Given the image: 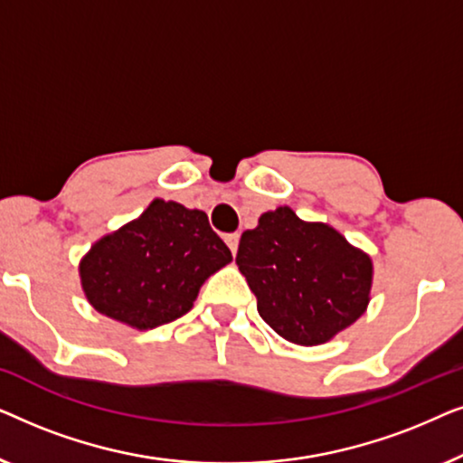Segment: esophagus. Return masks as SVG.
<instances>
[{
  "label": "esophagus",
  "instance_id": "esophagus-1",
  "mask_svg": "<svg viewBox=\"0 0 463 463\" xmlns=\"http://www.w3.org/2000/svg\"><path fill=\"white\" fill-rule=\"evenodd\" d=\"M225 242H227V246H230V250L233 252V255H236V252H238V244H240V233H238V232L227 233Z\"/></svg>",
  "mask_w": 463,
  "mask_h": 463
}]
</instances>
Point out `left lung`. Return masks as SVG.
Wrapping results in <instances>:
<instances>
[{"mask_svg": "<svg viewBox=\"0 0 463 463\" xmlns=\"http://www.w3.org/2000/svg\"><path fill=\"white\" fill-rule=\"evenodd\" d=\"M236 263L259 316L290 344H326L369 307V252L328 223L299 219L290 206L263 213L255 230L242 233Z\"/></svg>", "mask_w": 463, "mask_h": 463, "instance_id": "left-lung-1", "label": "left lung"}]
</instances>
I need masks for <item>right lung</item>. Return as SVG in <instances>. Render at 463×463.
Returning <instances> with one entry per match:
<instances>
[{"mask_svg":"<svg viewBox=\"0 0 463 463\" xmlns=\"http://www.w3.org/2000/svg\"><path fill=\"white\" fill-rule=\"evenodd\" d=\"M230 261L204 211L156 198L141 217L90 246L80 282L99 314L149 331L187 314L202 284Z\"/></svg>","mask_w":463,"mask_h":463,"instance_id":"right-lung-1","label":"right lung"}]
</instances>
